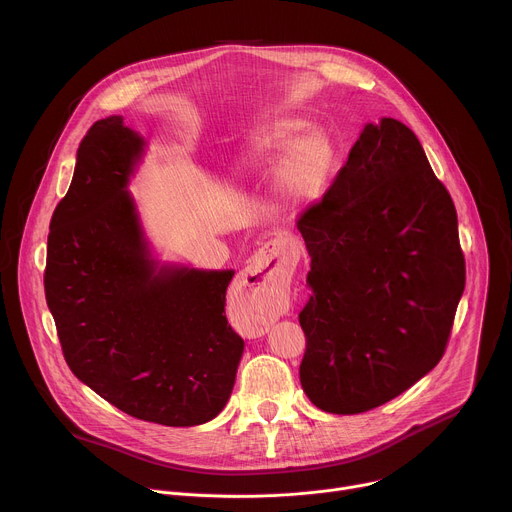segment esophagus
<instances>
[{
    "label": "esophagus",
    "instance_id": "obj_1",
    "mask_svg": "<svg viewBox=\"0 0 512 512\" xmlns=\"http://www.w3.org/2000/svg\"><path fill=\"white\" fill-rule=\"evenodd\" d=\"M283 265H285V261L279 259V247H277V243H275V241H269V243H265V245L253 255V259H251V263H249V273H251V275H257V277L263 279V283H265V281H271L277 273H281V271H283ZM265 314H267V308H263V310L259 312V318H265ZM253 332L261 336L263 332H267V324L263 322V324L257 326Z\"/></svg>",
    "mask_w": 512,
    "mask_h": 512
}]
</instances>
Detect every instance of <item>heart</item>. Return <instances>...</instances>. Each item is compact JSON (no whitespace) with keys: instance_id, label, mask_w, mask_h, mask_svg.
Masks as SVG:
<instances>
[{"instance_id":"obj_1","label":"heart","mask_w":512,"mask_h":512,"mask_svg":"<svg viewBox=\"0 0 512 512\" xmlns=\"http://www.w3.org/2000/svg\"><path fill=\"white\" fill-rule=\"evenodd\" d=\"M302 119H275L261 125L251 137V158L275 164L279 190L294 202H306L322 194L330 166V141L320 131H306Z\"/></svg>"}]
</instances>
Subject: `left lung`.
I'll list each match as a JSON object with an SVG mask.
<instances>
[{"label":"left lung","mask_w":512,"mask_h":512,"mask_svg":"<svg viewBox=\"0 0 512 512\" xmlns=\"http://www.w3.org/2000/svg\"><path fill=\"white\" fill-rule=\"evenodd\" d=\"M298 231L306 395L338 415L395 399L442 360L466 283L456 206L415 133L391 117L364 127Z\"/></svg>","instance_id":"obj_1"}]
</instances>
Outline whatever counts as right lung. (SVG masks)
Returning <instances> with one entry per match:
<instances>
[{"instance_id":"obj_1","label":"right lung","mask_w":512,"mask_h":512,"mask_svg":"<svg viewBox=\"0 0 512 512\" xmlns=\"http://www.w3.org/2000/svg\"><path fill=\"white\" fill-rule=\"evenodd\" d=\"M141 152L119 115L83 137L50 221L46 304L66 364L97 395L143 421L200 425L229 401L245 346L225 312L235 271H156L125 190Z\"/></svg>"}]
</instances>
